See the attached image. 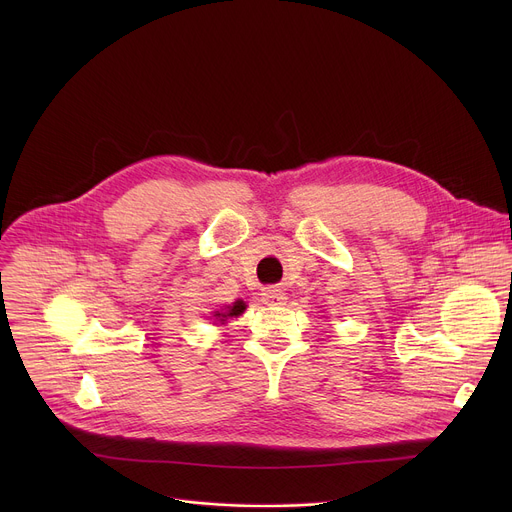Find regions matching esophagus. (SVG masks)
Wrapping results in <instances>:
<instances>
[{"instance_id": "esophagus-1", "label": "esophagus", "mask_w": 512, "mask_h": 512, "mask_svg": "<svg viewBox=\"0 0 512 512\" xmlns=\"http://www.w3.org/2000/svg\"><path fill=\"white\" fill-rule=\"evenodd\" d=\"M263 302L269 306H281L285 302V294L279 287H265L263 294H261Z\"/></svg>"}]
</instances>
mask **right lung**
<instances>
[{
  "mask_svg": "<svg viewBox=\"0 0 512 512\" xmlns=\"http://www.w3.org/2000/svg\"><path fill=\"white\" fill-rule=\"evenodd\" d=\"M245 310V304L243 302H235L227 312H216L214 314V318H218V320H221V322H225L227 318H233V316H239L241 312Z\"/></svg>",
  "mask_w": 512,
  "mask_h": 512,
  "instance_id": "right-lung-1",
  "label": "right lung"
}]
</instances>
